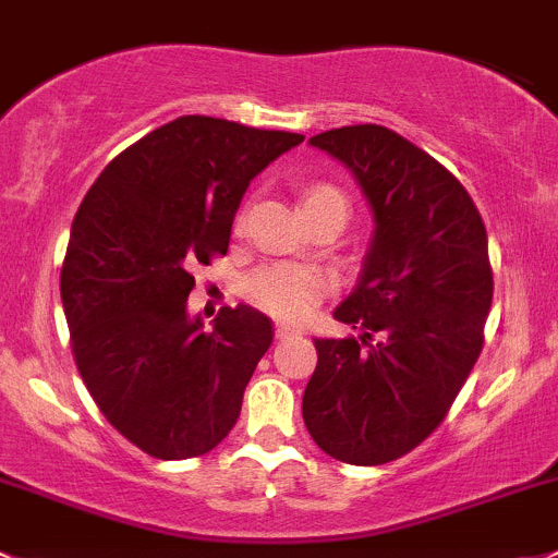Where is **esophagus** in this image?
<instances>
[{"instance_id": "1", "label": "esophagus", "mask_w": 558, "mask_h": 558, "mask_svg": "<svg viewBox=\"0 0 558 558\" xmlns=\"http://www.w3.org/2000/svg\"><path fill=\"white\" fill-rule=\"evenodd\" d=\"M298 332H301V330H298L295 325H284V322H279V325H277V336H279V338H290V336H298Z\"/></svg>"}]
</instances>
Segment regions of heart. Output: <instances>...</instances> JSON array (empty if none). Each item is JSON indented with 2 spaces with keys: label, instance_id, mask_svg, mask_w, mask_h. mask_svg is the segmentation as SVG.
Listing matches in <instances>:
<instances>
[{
  "label": "heart",
  "instance_id": "heart-1",
  "mask_svg": "<svg viewBox=\"0 0 558 558\" xmlns=\"http://www.w3.org/2000/svg\"><path fill=\"white\" fill-rule=\"evenodd\" d=\"M301 206L303 211L319 209V206H338V209L349 211L347 195L332 185L308 187L303 193ZM327 290H330L327 274L312 266H290V263L260 268L246 281V298L279 319L306 317Z\"/></svg>",
  "mask_w": 558,
  "mask_h": 558
}]
</instances>
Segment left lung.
<instances>
[{
	"label": "left lung",
	"instance_id": "left-lung-1",
	"mask_svg": "<svg viewBox=\"0 0 558 558\" xmlns=\"http://www.w3.org/2000/svg\"><path fill=\"white\" fill-rule=\"evenodd\" d=\"M341 160L373 211L357 287L332 312L357 338H314L303 422L332 459L360 468L416 449L468 381L492 308L486 228L462 182L384 125L308 140Z\"/></svg>",
	"mask_w": 558,
	"mask_h": 558
}]
</instances>
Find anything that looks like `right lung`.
I'll use <instances>...</instances> for the list:
<instances>
[{"label": "right lung", "instance_id": "obj_1", "mask_svg": "<svg viewBox=\"0 0 558 558\" xmlns=\"http://www.w3.org/2000/svg\"><path fill=\"white\" fill-rule=\"evenodd\" d=\"M301 142L185 114L109 160L74 215L61 268L74 363L107 422L155 459L201 457L236 424L274 325L226 306L204 330L191 271L226 255L250 182Z\"/></svg>", "mask_w": 558, "mask_h": 558}]
</instances>
